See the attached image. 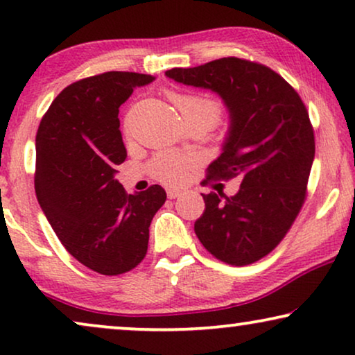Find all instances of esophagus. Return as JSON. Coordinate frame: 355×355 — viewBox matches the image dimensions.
<instances>
[{
  "instance_id": "esophagus-1",
  "label": "esophagus",
  "mask_w": 355,
  "mask_h": 355,
  "mask_svg": "<svg viewBox=\"0 0 355 355\" xmlns=\"http://www.w3.org/2000/svg\"><path fill=\"white\" fill-rule=\"evenodd\" d=\"M168 198H178L182 196V191H178V189H168Z\"/></svg>"
}]
</instances>
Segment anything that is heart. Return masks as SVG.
<instances>
[{
    "label": "heart",
    "mask_w": 355,
    "mask_h": 355,
    "mask_svg": "<svg viewBox=\"0 0 355 355\" xmlns=\"http://www.w3.org/2000/svg\"><path fill=\"white\" fill-rule=\"evenodd\" d=\"M169 98L178 106L186 121H203L211 125L220 119L221 106L216 100L200 94H181L169 92ZM189 158H182L174 153H162L152 162V173L159 181L168 184L181 182L186 176Z\"/></svg>",
    "instance_id": "heart-1"
}]
</instances>
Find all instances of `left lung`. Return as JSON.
<instances>
[{"label":"left lung","mask_w":355,"mask_h":355,"mask_svg":"<svg viewBox=\"0 0 355 355\" xmlns=\"http://www.w3.org/2000/svg\"><path fill=\"white\" fill-rule=\"evenodd\" d=\"M164 76L210 90L226 106L230 125L208 178H241V187L232 197L202 193L205 211L193 230L221 261L254 263L279 244L304 203L315 158L305 105L275 71L239 58L174 67Z\"/></svg>","instance_id":"1"}]
</instances>
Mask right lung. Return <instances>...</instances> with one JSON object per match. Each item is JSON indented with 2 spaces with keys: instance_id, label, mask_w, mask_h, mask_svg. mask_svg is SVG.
Returning a JSON list of instances; mask_svg holds the SVG:
<instances>
[{
  "instance_id": "right-lung-1",
  "label": "right lung",
  "mask_w": 355,
  "mask_h": 355,
  "mask_svg": "<svg viewBox=\"0 0 355 355\" xmlns=\"http://www.w3.org/2000/svg\"><path fill=\"white\" fill-rule=\"evenodd\" d=\"M153 76L111 71L66 87L35 139V193L66 250L87 268L121 275L144 260L162 186L128 193L114 176L128 158L119 106Z\"/></svg>"
}]
</instances>
